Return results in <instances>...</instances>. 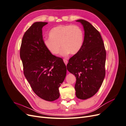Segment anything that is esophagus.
<instances>
[{"instance_id": "obj_1", "label": "esophagus", "mask_w": 126, "mask_h": 126, "mask_svg": "<svg viewBox=\"0 0 126 126\" xmlns=\"http://www.w3.org/2000/svg\"><path fill=\"white\" fill-rule=\"evenodd\" d=\"M63 62L64 63H65L66 65H67V64L68 63V60L66 59H63Z\"/></svg>"}]
</instances>
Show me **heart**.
I'll return each instance as SVG.
<instances>
[{"mask_svg":"<svg viewBox=\"0 0 126 126\" xmlns=\"http://www.w3.org/2000/svg\"><path fill=\"white\" fill-rule=\"evenodd\" d=\"M49 38L44 41L45 47L55 55L59 54L62 47L61 55L64 57L69 54H78L84 42V32L77 25H63L55 27L49 32Z\"/></svg>","mask_w":126,"mask_h":126,"instance_id":"1","label":"heart"}]
</instances>
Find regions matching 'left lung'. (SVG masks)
Instances as JSON below:
<instances>
[{
    "mask_svg": "<svg viewBox=\"0 0 126 126\" xmlns=\"http://www.w3.org/2000/svg\"><path fill=\"white\" fill-rule=\"evenodd\" d=\"M76 21L83 27L84 42L80 51L69 59L67 68L76 77V97L85 100L97 93L104 81L106 52L99 32L86 20Z\"/></svg>",
    "mask_w": 126,
    "mask_h": 126,
    "instance_id": "1",
    "label": "left lung"
}]
</instances>
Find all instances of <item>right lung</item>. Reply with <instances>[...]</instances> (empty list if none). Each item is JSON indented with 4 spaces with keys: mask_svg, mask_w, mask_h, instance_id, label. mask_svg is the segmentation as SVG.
<instances>
[{
    "mask_svg": "<svg viewBox=\"0 0 126 126\" xmlns=\"http://www.w3.org/2000/svg\"><path fill=\"white\" fill-rule=\"evenodd\" d=\"M48 23L35 22L22 37L20 57L24 74L33 92L44 100L52 101L60 96L59 88L66 77L63 60L45 47L42 28Z\"/></svg>",
    "mask_w": 126,
    "mask_h": 126,
    "instance_id": "right-lung-1",
    "label": "right lung"
}]
</instances>
